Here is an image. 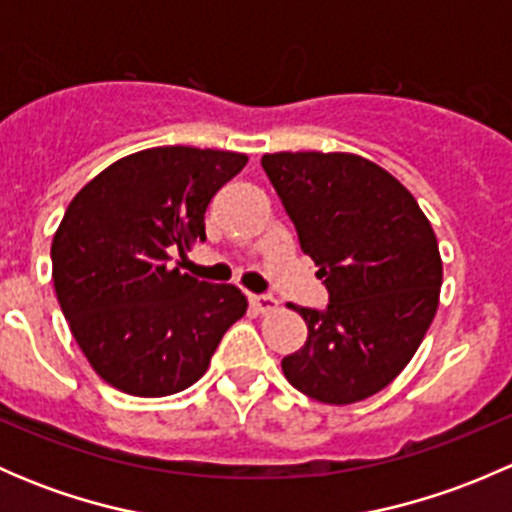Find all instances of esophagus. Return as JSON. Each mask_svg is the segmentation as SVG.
<instances>
[{
	"label": "esophagus",
	"mask_w": 512,
	"mask_h": 512,
	"mask_svg": "<svg viewBox=\"0 0 512 512\" xmlns=\"http://www.w3.org/2000/svg\"><path fill=\"white\" fill-rule=\"evenodd\" d=\"M250 307L255 309V312L267 314L277 307V299L272 297V294H250Z\"/></svg>",
	"instance_id": "obj_1"
}]
</instances>
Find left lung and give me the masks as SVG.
<instances>
[{
    "mask_svg": "<svg viewBox=\"0 0 512 512\" xmlns=\"http://www.w3.org/2000/svg\"><path fill=\"white\" fill-rule=\"evenodd\" d=\"M262 168L329 292L324 309L287 304L307 342L282 371L322 404L369 399L404 371L436 317L433 227L394 175L354 153H267Z\"/></svg>",
    "mask_w": 512,
    "mask_h": 512,
    "instance_id": "left-lung-1",
    "label": "left lung"
}]
</instances>
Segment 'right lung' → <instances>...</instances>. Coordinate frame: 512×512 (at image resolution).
Here are the masks:
<instances>
[{"label":"right lung","mask_w":512,"mask_h":512,"mask_svg":"<svg viewBox=\"0 0 512 512\" xmlns=\"http://www.w3.org/2000/svg\"><path fill=\"white\" fill-rule=\"evenodd\" d=\"M245 153L160 146L108 165L76 193L51 242V277L81 352L106 384L156 399L208 371L245 294L170 267L205 240V210Z\"/></svg>","instance_id":"right-lung-1"}]
</instances>
